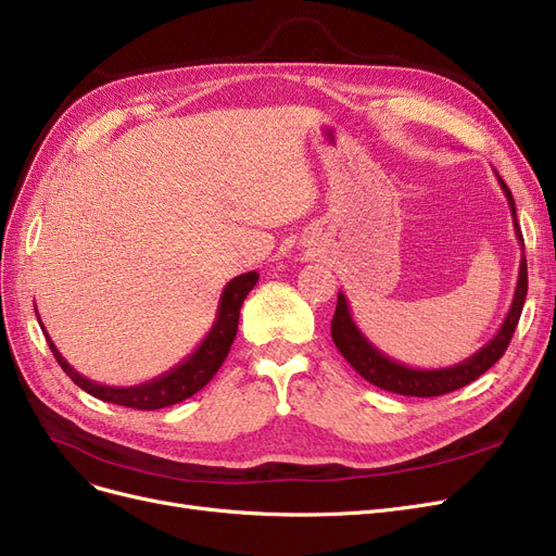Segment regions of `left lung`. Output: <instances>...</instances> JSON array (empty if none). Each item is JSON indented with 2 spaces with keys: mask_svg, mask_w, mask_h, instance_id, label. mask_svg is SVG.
Wrapping results in <instances>:
<instances>
[{
  "mask_svg": "<svg viewBox=\"0 0 556 556\" xmlns=\"http://www.w3.org/2000/svg\"><path fill=\"white\" fill-rule=\"evenodd\" d=\"M495 176L508 199V208L513 215V229H516L518 242L522 247V258H520L518 286H516V295H513V302H510V309L500 327V332L492 337L481 348V351H477L475 355L467 357L460 364L444 366V368L405 366L389 355H384L382 351H378V348L362 334L357 323L353 320L351 306H348L345 295L339 291L337 312L332 318L334 345L339 348V353L345 357V362L351 364L364 380L384 389V392H394V394H403V396H421V399L456 392V389L475 382L479 376H483L488 368L506 353V348L513 339V332H516V327H518L525 298H527V258H525V240H522V231H520L518 215H516V201H513V194L508 190V185L502 180V176L497 172H495Z\"/></svg>",
  "mask_w": 556,
  "mask_h": 556,
  "instance_id": "obj_1",
  "label": "left lung"
}]
</instances>
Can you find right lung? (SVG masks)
<instances>
[{
  "mask_svg": "<svg viewBox=\"0 0 556 556\" xmlns=\"http://www.w3.org/2000/svg\"><path fill=\"white\" fill-rule=\"evenodd\" d=\"M256 281H258V275L252 270V273H244L240 277H233L229 283H226L222 291V298H219V304H217L215 323L211 327V332L205 334V339L197 345V351L185 357L178 366H174L172 371L162 374L149 382L135 384V387L98 384L85 376H79L75 368L64 357H61L50 334L46 332L43 323H40V316L38 314L36 316L40 323V330H43V334L48 339V345H50L54 359L79 389H85L87 394L105 401V403L135 407V409H160V407L176 405L185 399L194 396L201 387H205L213 380V376L219 371V366L224 364L226 355H229V351H231V343L238 332L240 306H242L244 298L250 295V291L256 286Z\"/></svg>",
  "mask_w": 556,
  "mask_h": 556,
  "instance_id": "add662e5",
  "label": "right lung"
}]
</instances>
